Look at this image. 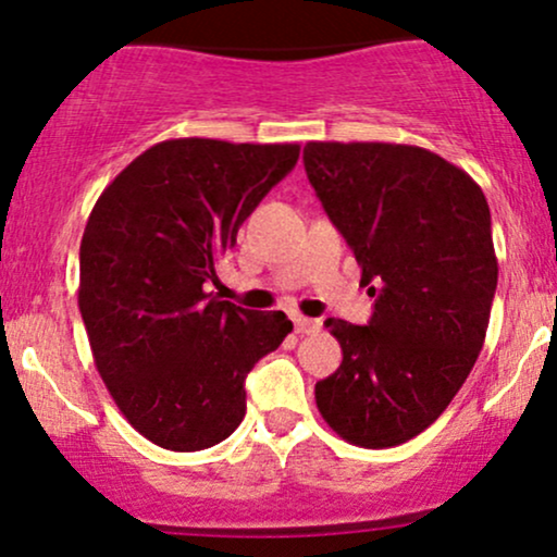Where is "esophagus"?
I'll return each instance as SVG.
<instances>
[{
	"label": "esophagus",
	"instance_id": "1",
	"mask_svg": "<svg viewBox=\"0 0 557 557\" xmlns=\"http://www.w3.org/2000/svg\"><path fill=\"white\" fill-rule=\"evenodd\" d=\"M293 327H296V332H300V335H311V332L322 330V322L309 317H293Z\"/></svg>",
	"mask_w": 557,
	"mask_h": 557
}]
</instances>
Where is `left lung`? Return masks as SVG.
Instances as JSON below:
<instances>
[{
    "mask_svg": "<svg viewBox=\"0 0 557 557\" xmlns=\"http://www.w3.org/2000/svg\"><path fill=\"white\" fill-rule=\"evenodd\" d=\"M304 164L374 296L363 327L324 322L343 363L317 382V408L348 443L400 445L450 406L484 345L497 287L487 198L421 146L309 140Z\"/></svg>",
    "mask_w": 557,
    "mask_h": 557,
    "instance_id": "8db88e82",
    "label": "left lung"
}]
</instances>
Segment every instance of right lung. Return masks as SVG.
<instances>
[{
  "label": "right lung",
  "instance_id": "1",
  "mask_svg": "<svg viewBox=\"0 0 557 557\" xmlns=\"http://www.w3.org/2000/svg\"><path fill=\"white\" fill-rule=\"evenodd\" d=\"M298 154V144L162 140L94 203L81 317L112 400L159 447L203 450L238 430L246 374L293 330L283 311L240 309L207 285Z\"/></svg>",
  "mask_w": 557,
  "mask_h": 557
}]
</instances>
